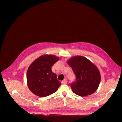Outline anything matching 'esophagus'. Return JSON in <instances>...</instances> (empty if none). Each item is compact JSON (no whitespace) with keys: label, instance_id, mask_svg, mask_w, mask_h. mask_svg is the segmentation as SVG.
I'll return each mask as SVG.
<instances>
[{"label":"esophagus","instance_id":"esophagus-1","mask_svg":"<svg viewBox=\"0 0 122 122\" xmlns=\"http://www.w3.org/2000/svg\"><path fill=\"white\" fill-rule=\"evenodd\" d=\"M67 79H65L64 80H62L61 81V83L62 84H67Z\"/></svg>","mask_w":122,"mask_h":122}]
</instances>
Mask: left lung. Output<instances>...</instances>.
Wrapping results in <instances>:
<instances>
[{"label": "left lung", "instance_id": "obj_1", "mask_svg": "<svg viewBox=\"0 0 122 122\" xmlns=\"http://www.w3.org/2000/svg\"><path fill=\"white\" fill-rule=\"evenodd\" d=\"M76 75V81L71 84L74 93L85 97L94 93L100 83L101 75L98 68L82 56H74L67 61Z\"/></svg>", "mask_w": 122, "mask_h": 122}]
</instances>
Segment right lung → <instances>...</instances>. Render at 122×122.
<instances>
[{
    "label": "right lung",
    "mask_w": 122,
    "mask_h": 122,
    "mask_svg": "<svg viewBox=\"0 0 122 122\" xmlns=\"http://www.w3.org/2000/svg\"><path fill=\"white\" fill-rule=\"evenodd\" d=\"M58 60L59 57L55 55L45 54L36 58L29 66L27 83L33 94L45 97L57 91L61 83L52 72L51 67Z\"/></svg>",
    "instance_id": "right-lung-1"
}]
</instances>
